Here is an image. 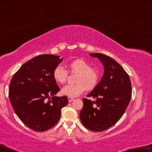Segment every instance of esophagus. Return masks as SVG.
I'll use <instances>...</instances> for the list:
<instances>
[{
	"instance_id": "1",
	"label": "esophagus",
	"mask_w": 152,
	"mask_h": 152,
	"mask_svg": "<svg viewBox=\"0 0 152 152\" xmlns=\"http://www.w3.org/2000/svg\"><path fill=\"white\" fill-rule=\"evenodd\" d=\"M68 101L70 102H72V101H74V98H72V97H70V96H68Z\"/></svg>"
}]
</instances>
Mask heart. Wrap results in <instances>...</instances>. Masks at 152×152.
Returning <instances> with one entry per match:
<instances>
[{
  "instance_id": "heart-1",
  "label": "heart",
  "mask_w": 152,
  "mask_h": 152,
  "mask_svg": "<svg viewBox=\"0 0 152 152\" xmlns=\"http://www.w3.org/2000/svg\"><path fill=\"white\" fill-rule=\"evenodd\" d=\"M68 70L77 73L75 84H68L61 89V94L70 97H76L86 89L92 91L96 86L99 80V72L82 60H76L67 65ZM53 78L58 84L65 83L68 78V72L63 67L58 66L53 71Z\"/></svg>"
}]
</instances>
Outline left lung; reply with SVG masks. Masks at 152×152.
I'll use <instances>...</instances> for the list:
<instances>
[{
  "label": "left lung",
  "instance_id": "obj_1",
  "mask_svg": "<svg viewBox=\"0 0 152 152\" xmlns=\"http://www.w3.org/2000/svg\"><path fill=\"white\" fill-rule=\"evenodd\" d=\"M104 66V74L96 86L83 99L80 119L84 127L103 132L114 125L124 114L132 99V83L127 72L114 59L102 53H90Z\"/></svg>",
  "mask_w": 152,
  "mask_h": 152
}]
</instances>
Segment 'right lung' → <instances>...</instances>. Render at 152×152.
<instances>
[{"instance_id":"add662e5","label":"right lung","mask_w":152,"mask_h":152,"mask_svg":"<svg viewBox=\"0 0 152 152\" xmlns=\"http://www.w3.org/2000/svg\"><path fill=\"white\" fill-rule=\"evenodd\" d=\"M63 60L60 56H37L20 66L10 82L9 99L15 113L24 124L35 132H45L57 124L61 110L68 104L60 91L53 71Z\"/></svg>"}]
</instances>
